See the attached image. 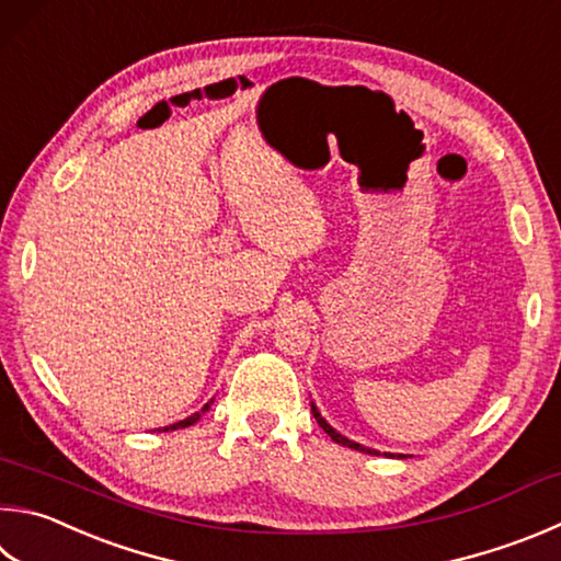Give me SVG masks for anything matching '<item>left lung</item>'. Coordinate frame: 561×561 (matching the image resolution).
<instances>
[{
	"mask_svg": "<svg viewBox=\"0 0 561 561\" xmlns=\"http://www.w3.org/2000/svg\"><path fill=\"white\" fill-rule=\"evenodd\" d=\"M311 412H313V416H316V422H319V424L323 426V432H325V434H329V436H331V439H333L335 444H341V446H348V449H355V451H363V454H375L373 449H365V446H360V444H355V442H351V439H345V436H341L339 432H335L331 424H325V420H323V416L319 414V410H316V407H313V404H311Z\"/></svg>",
	"mask_w": 561,
	"mask_h": 561,
	"instance_id": "8db88e82",
	"label": "left lung"
}]
</instances>
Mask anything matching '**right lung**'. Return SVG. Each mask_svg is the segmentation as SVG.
Listing matches in <instances>:
<instances>
[{"label": "right lung", "instance_id": "obj_1", "mask_svg": "<svg viewBox=\"0 0 561 561\" xmlns=\"http://www.w3.org/2000/svg\"><path fill=\"white\" fill-rule=\"evenodd\" d=\"M208 410V404L206 407H203V412H206ZM198 416H201V412L198 414H193V416H188V420H183V422H176V424H171V426H167V430L164 432H169V430H183V426H191L193 422H196L198 420Z\"/></svg>", "mask_w": 561, "mask_h": 561}]
</instances>
